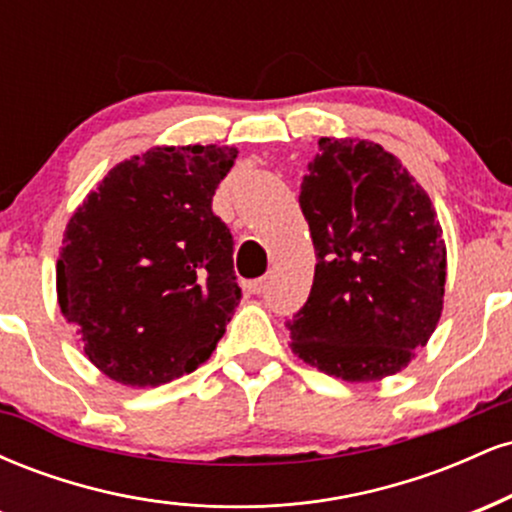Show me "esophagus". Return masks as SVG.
I'll return each mask as SVG.
<instances>
[{
    "mask_svg": "<svg viewBox=\"0 0 512 512\" xmlns=\"http://www.w3.org/2000/svg\"><path fill=\"white\" fill-rule=\"evenodd\" d=\"M262 289H264V279H252L245 284V291L252 293V296H255V293H260Z\"/></svg>",
    "mask_w": 512,
    "mask_h": 512,
    "instance_id": "34e87169",
    "label": "esophagus"
}]
</instances>
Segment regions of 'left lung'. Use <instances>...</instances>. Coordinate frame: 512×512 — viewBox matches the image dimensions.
Wrapping results in <instances>:
<instances>
[{"instance_id": "obj_1", "label": "left lung", "mask_w": 512, "mask_h": 512, "mask_svg": "<svg viewBox=\"0 0 512 512\" xmlns=\"http://www.w3.org/2000/svg\"><path fill=\"white\" fill-rule=\"evenodd\" d=\"M301 211L315 245L308 303L286 320L291 351L346 383H375L414 361L445 296L443 226L424 187L370 139L320 137Z\"/></svg>"}]
</instances>
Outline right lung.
Segmentation results:
<instances>
[{"instance_id": "add662e5", "label": "right lung", "mask_w": 512, "mask_h": 512, "mask_svg": "<svg viewBox=\"0 0 512 512\" xmlns=\"http://www.w3.org/2000/svg\"><path fill=\"white\" fill-rule=\"evenodd\" d=\"M236 146H151L108 170L62 233L57 301L105 378L158 387L214 354L240 303L211 211Z\"/></svg>"}]
</instances>
